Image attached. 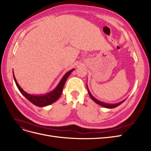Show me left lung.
Here are the masks:
<instances>
[{"label": "left lung", "instance_id": "left-lung-1", "mask_svg": "<svg viewBox=\"0 0 151 151\" xmlns=\"http://www.w3.org/2000/svg\"><path fill=\"white\" fill-rule=\"evenodd\" d=\"M86 86H87V89H88V93H89V96H90L91 98L96 103H97L98 104L100 105V106H103V107L106 108H109V109H111V108H115L117 107L118 106H119V105H120V104L125 100H125H123V101H121V102H120V103H115V104H107V103H105L101 102V101H99L98 99H96V98L93 96L92 95V94H91V92L89 91V89H88V86L86 85Z\"/></svg>", "mask_w": 151, "mask_h": 151}]
</instances>
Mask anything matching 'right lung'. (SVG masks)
<instances>
[{
    "label": "right lung",
    "mask_w": 151,
    "mask_h": 151,
    "mask_svg": "<svg viewBox=\"0 0 151 151\" xmlns=\"http://www.w3.org/2000/svg\"><path fill=\"white\" fill-rule=\"evenodd\" d=\"M74 70V69L70 70V71L67 72L64 75V76L62 77V79L60 81V83H59L58 86L56 87V88L53 91H52V92H50L44 95H31L27 93L26 91H24L21 88L19 84L17 83V82L16 79V77L14 75V72L13 71L12 72H13L14 79V81L18 89L19 90L21 94L23 95L27 99H28L31 103L36 105V106H39V107H44V106H48V105L51 104L54 102H55L57 100H58V98H60V96L62 94L63 86H64L65 82L68 76H69L70 74H71V72Z\"/></svg>",
    "instance_id": "1"
}]
</instances>
